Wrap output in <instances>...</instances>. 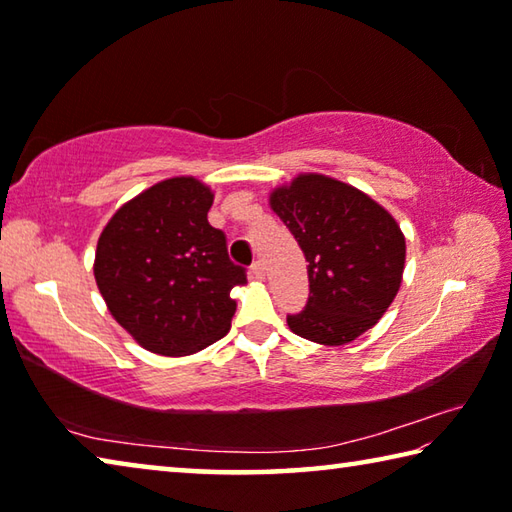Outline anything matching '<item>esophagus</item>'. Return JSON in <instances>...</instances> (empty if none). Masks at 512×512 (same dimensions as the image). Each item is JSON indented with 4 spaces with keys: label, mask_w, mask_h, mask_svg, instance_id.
Listing matches in <instances>:
<instances>
[{
    "label": "esophagus",
    "mask_w": 512,
    "mask_h": 512,
    "mask_svg": "<svg viewBox=\"0 0 512 512\" xmlns=\"http://www.w3.org/2000/svg\"><path fill=\"white\" fill-rule=\"evenodd\" d=\"M250 273H253V277H257V280H264V275H266V268H264V262H257L250 266Z\"/></svg>",
    "instance_id": "34e87169"
}]
</instances>
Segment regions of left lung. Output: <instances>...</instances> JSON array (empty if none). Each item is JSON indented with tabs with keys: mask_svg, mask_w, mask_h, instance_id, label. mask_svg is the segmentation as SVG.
<instances>
[{
	"mask_svg": "<svg viewBox=\"0 0 512 512\" xmlns=\"http://www.w3.org/2000/svg\"><path fill=\"white\" fill-rule=\"evenodd\" d=\"M271 207L309 262V300L287 316L291 332L323 345L354 341L400 291L406 257L400 225L359 189L318 173L275 189Z\"/></svg>",
	"mask_w": 512,
	"mask_h": 512,
	"instance_id": "left-lung-1",
	"label": "left lung"
}]
</instances>
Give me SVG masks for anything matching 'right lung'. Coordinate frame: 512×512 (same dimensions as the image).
<instances>
[{
	"label": "right lung",
	"mask_w": 512,
	"mask_h": 512,
	"mask_svg": "<svg viewBox=\"0 0 512 512\" xmlns=\"http://www.w3.org/2000/svg\"><path fill=\"white\" fill-rule=\"evenodd\" d=\"M212 192L169 178L119 207L103 228L94 277L117 323L142 348L183 357L223 339L235 316L230 291L246 268L228 257L225 232L207 223Z\"/></svg>",
	"instance_id": "1"
}]
</instances>
